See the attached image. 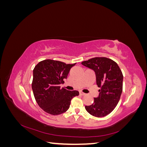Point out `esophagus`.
<instances>
[{"label": "esophagus", "mask_w": 147, "mask_h": 147, "mask_svg": "<svg viewBox=\"0 0 147 147\" xmlns=\"http://www.w3.org/2000/svg\"><path fill=\"white\" fill-rule=\"evenodd\" d=\"M80 94L82 95V96H84V95H86L85 93H84V92H80Z\"/></svg>", "instance_id": "34e87169"}]
</instances>
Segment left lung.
<instances>
[{"label": "left lung", "instance_id": "1", "mask_svg": "<svg viewBox=\"0 0 147 147\" xmlns=\"http://www.w3.org/2000/svg\"><path fill=\"white\" fill-rule=\"evenodd\" d=\"M82 64L92 69L96 75V84L100 88L94 102L85 106L87 112L96 117H103L116 107L123 91V75L117 63L107 57H94L83 61Z\"/></svg>", "mask_w": 147, "mask_h": 147}]
</instances>
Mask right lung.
Instances as JSON below:
<instances>
[{"instance_id":"right-lung-1","label":"right lung","mask_w":147,"mask_h":147,"mask_svg":"<svg viewBox=\"0 0 147 147\" xmlns=\"http://www.w3.org/2000/svg\"><path fill=\"white\" fill-rule=\"evenodd\" d=\"M46 59L38 63L33 70L32 88L38 105L45 112L53 115L65 112L78 91H69L59 84L64 83L70 69L75 65Z\"/></svg>"}]
</instances>
